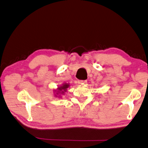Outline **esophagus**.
<instances>
[{
    "mask_svg": "<svg viewBox=\"0 0 148 148\" xmlns=\"http://www.w3.org/2000/svg\"><path fill=\"white\" fill-rule=\"evenodd\" d=\"M87 82V80H79V83L80 84H84V83H86Z\"/></svg>",
    "mask_w": 148,
    "mask_h": 148,
    "instance_id": "esophagus-1",
    "label": "esophagus"
}]
</instances>
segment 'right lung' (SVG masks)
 I'll return each instance as SVG.
<instances>
[{
    "instance_id": "1",
    "label": "right lung",
    "mask_w": 148,
    "mask_h": 148,
    "mask_svg": "<svg viewBox=\"0 0 148 148\" xmlns=\"http://www.w3.org/2000/svg\"><path fill=\"white\" fill-rule=\"evenodd\" d=\"M69 87V84L64 83L63 84L58 87L57 90H55V96L57 97H60V95H64L65 92L67 91V89Z\"/></svg>"
}]
</instances>
